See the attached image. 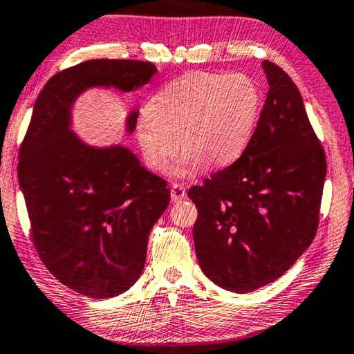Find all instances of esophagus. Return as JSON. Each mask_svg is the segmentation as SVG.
Listing matches in <instances>:
<instances>
[{
  "instance_id": "1",
  "label": "esophagus",
  "mask_w": 354,
  "mask_h": 354,
  "mask_svg": "<svg viewBox=\"0 0 354 354\" xmlns=\"http://www.w3.org/2000/svg\"><path fill=\"white\" fill-rule=\"evenodd\" d=\"M170 194H171V201L175 202L186 198V189H184V186H181V184H173Z\"/></svg>"
}]
</instances>
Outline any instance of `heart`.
<instances>
[{
  "label": "heart",
  "mask_w": 354,
  "mask_h": 354,
  "mask_svg": "<svg viewBox=\"0 0 354 354\" xmlns=\"http://www.w3.org/2000/svg\"><path fill=\"white\" fill-rule=\"evenodd\" d=\"M261 89L243 73H187L165 84L134 128L138 146L152 170L165 171L183 152L178 176L196 165L216 170L242 156L255 133Z\"/></svg>",
  "instance_id": "heart-1"
}]
</instances>
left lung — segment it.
<instances>
[{"label": "left lung", "mask_w": 354, "mask_h": 354, "mask_svg": "<svg viewBox=\"0 0 354 354\" xmlns=\"http://www.w3.org/2000/svg\"><path fill=\"white\" fill-rule=\"evenodd\" d=\"M261 66L270 91L247 149L187 192L198 265L236 293L276 281L311 245L327 171L297 84L276 64Z\"/></svg>", "instance_id": "left-lung-1"}]
</instances>
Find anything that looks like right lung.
Here are the masks:
<instances>
[{
	"mask_svg": "<svg viewBox=\"0 0 354 354\" xmlns=\"http://www.w3.org/2000/svg\"><path fill=\"white\" fill-rule=\"evenodd\" d=\"M156 73L152 62L93 59L49 78L33 106L17 167L32 241L49 272L82 295L112 298L138 281L170 191L128 147L83 142L72 107L89 88L131 93ZM136 118L128 113V133Z\"/></svg>",
	"mask_w": 354,
	"mask_h": 354,
	"instance_id": "add662e5",
	"label": "right lung"
}]
</instances>
